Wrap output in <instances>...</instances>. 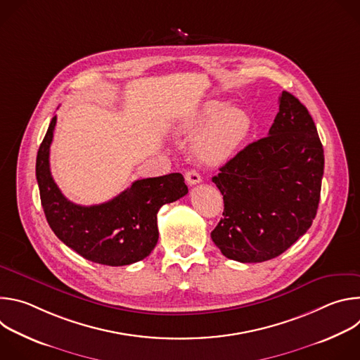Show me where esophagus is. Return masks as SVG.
Returning <instances> with one entry per match:
<instances>
[{
	"label": "esophagus",
	"instance_id": "obj_1",
	"mask_svg": "<svg viewBox=\"0 0 360 360\" xmlns=\"http://www.w3.org/2000/svg\"><path fill=\"white\" fill-rule=\"evenodd\" d=\"M185 179H186V184L188 185H196V184H199L200 181H202V178H200V175L196 172V171H193V169H191V171H188L186 174H185Z\"/></svg>",
	"mask_w": 360,
	"mask_h": 360
}]
</instances>
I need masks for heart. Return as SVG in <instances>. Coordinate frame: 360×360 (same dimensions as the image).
<instances>
[{"label": "heart", "mask_w": 360, "mask_h": 360, "mask_svg": "<svg viewBox=\"0 0 360 360\" xmlns=\"http://www.w3.org/2000/svg\"><path fill=\"white\" fill-rule=\"evenodd\" d=\"M250 118L240 108H228L219 101H210L195 115L182 122L181 131L199 134L193 153L199 162L217 165L228 160L246 138Z\"/></svg>", "instance_id": "1"}]
</instances>
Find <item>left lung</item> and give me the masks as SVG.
I'll list each match as a JSON object with an SVG mask.
<instances>
[{
  "label": "left lung",
  "mask_w": 360,
  "mask_h": 360,
  "mask_svg": "<svg viewBox=\"0 0 360 360\" xmlns=\"http://www.w3.org/2000/svg\"><path fill=\"white\" fill-rule=\"evenodd\" d=\"M323 167L309 111L283 91L268 136L249 143L212 178L224 195V218L211 232L222 255L256 264L290 248L316 217Z\"/></svg>",
  "instance_id": "left-lung-1"
}]
</instances>
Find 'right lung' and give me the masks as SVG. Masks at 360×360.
<instances>
[{
	"label": "right lung",
	"instance_id": "add662e5",
	"mask_svg": "<svg viewBox=\"0 0 360 360\" xmlns=\"http://www.w3.org/2000/svg\"><path fill=\"white\" fill-rule=\"evenodd\" d=\"M56 124L57 117L49 122L35 165L48 225L60 240L91 262L124 266L142 261L158 242L157 215L162 205L188 193L182 174L138 179L108 202L77 205L63 195L49 171Z\"/></svg>",
	"mask_w": 360,
	"mask_h": 360
}]
</instances>
